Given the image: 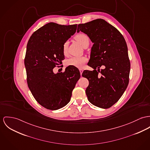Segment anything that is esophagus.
I'll return each instance as SVG.
<instances>
[{"instance_id": "esophagus-1", "label": "esophagus", "mask_w": 150, "mask_h": 150, "mask_svg": "<svg viewBox=\"0 0 150 150\" xmlns=\"http://www.w3.org/2000/svg\"><path fill=\"white\" fill-rule=\"evenodd\" d=\"M79 71H80V73H81V74H82V73H83V69H79Z\"/></svg>"}]
</instances>
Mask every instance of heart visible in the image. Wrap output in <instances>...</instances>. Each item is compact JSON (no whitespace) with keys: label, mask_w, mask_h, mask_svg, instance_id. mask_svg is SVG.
<instances>
[{"label":"heart","mask_w":150,"mask_h":150,"mask_svg":"<svg viewBox=\"0 0 150 150\" xmlns=\"http://www.w3.org/2000/svg\"><path fill=\"white\" fill-rule=\"evenodd\" d=\"M75 40L78 42L82 46H84L85 43L89 42V38L84 34H79L75 36ZM67 50V42H65L63 45V52L66 54ZM87 62V58L82 57H72L67 61V64L77 68H82L86 63Z\"/></svg>","instance_id":"heart-1"}]
</instances>
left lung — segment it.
I'll return each instance as SVG.
<instances>
[{"label": "left lung", "instance_id": "1", "mask_svg": "<svg viewBox=\"0 0 150 150\" xmlns=\"http://www.w3.org/2000/svg\"><path fill=\"white\" fill-rule=\"evenodd\" d=\"M80 31L93 43L88 64L94 69L82 74L89 81L86 90L88 100L96 107L108 108L119 100L128 84L130 62L126 40L115 27L102 19L78 24L77 32ZM102 65L105 69L99 75Z\"/></svg>", "mask_w": 150, "mask_h": 150}]
</instances>
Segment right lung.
I'll return each instance as SVG.
<instances>
[{"label":"right lung","instance_id":"1","mask_svg":"<svg viewBox=\"0 0 150 150\" xmlns=\"http://www.w3.org/2000/svg\"><path fill=\"white\" fill-rule=\"evenodd\" d=\"M77 24L50 22L30 37L24 59L28 88L35 100L47 109L57 110L69 103L81 74L75 67L54 74L53 69L64 59L63 45L76 33Z\"/></svg>","mask_w":150,"mask_h":150}]
</instances>
